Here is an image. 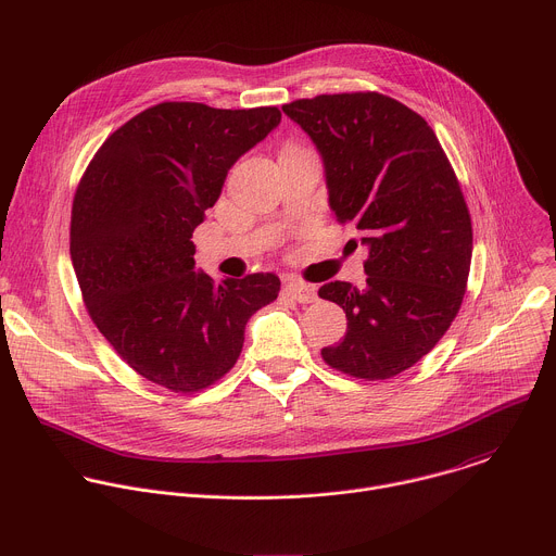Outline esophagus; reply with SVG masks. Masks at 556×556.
Wrapping results in <instances>:
<instances>
[{"label": "esophagus", "mask_w": 556, "mask_h": 556, "mask_svg": "<svg viewBox=\"0 0 556 556\" xmlns=\"http://www.w3.org/2000/svg\"><path fill=\"white\" fill-rule=\"evenodd\" d=\"M283 292H286L290 299L299 301V303H312V301H316V290H314V286L303 283V281L294 279V277H290V279L286 281Z\"/></svg>", "instance_id": "1"}]
</instances>
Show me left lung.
Masks as SVG:
<instances>
[{
	"label": "left lung",
	"instance_id": "left-lung-1",
	"mask_svg": "<svg viewBox=\"0 0 556 556\" xmlns=\"http://www.w3.org/2000/svg\"><path fill=\"white\" fill-rule=\"evenodd\" d=\"M319 149L330 206L369 249L365 286L330 281L348 332L324 348L332 367L384 380L414 367L459 312L472 226L457 176L427 121L378 92L299 99L281 108Z\"/></svg>",
	"mask_w": 556,
	"mask_h": 556
}]
</instances>
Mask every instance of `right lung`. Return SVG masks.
Segmentation results:
<instances>
[{"label": "right lung", "instance_id": "right-lung-1", "mask_svg": "<svg viewBox=\"0 0 556 556\" xmlns=\"http://www.w3.org/2000/svg\"><path fill=\"white\" fill-rule=\"evenodd\" d=\"M281 121L277 108L165 101L99 147L76 187L70 255L90 319L142 378L195 393L232 369L251 316L279 277L215 281L191 242L240 155Z\"/></svg>", "mask_w": 556, "mask_h": 556}]
</instances>
